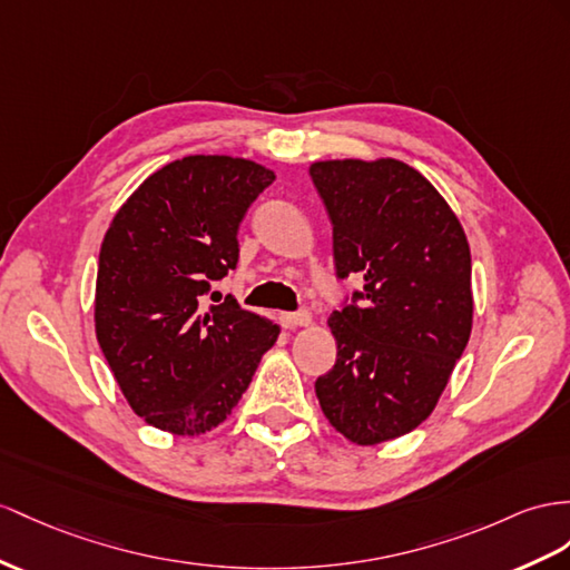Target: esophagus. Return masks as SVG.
<instances>
[{
    "label": "esophagus",
    "mask_w": 570,
    "mask_h": 570,
    "mask_svg": "<svg viewBox=\"0 0 570 570\" xmlns=\"http://www.w3.org/2000/svg\"><path fill=\"white\" fill-rule=\"evenodd\" d=\"M313 315L308 311H298V313H282V323L284 327L294 330V327H308Z\"/></svg>",
    "instance_id": "1"
}]
</instances>
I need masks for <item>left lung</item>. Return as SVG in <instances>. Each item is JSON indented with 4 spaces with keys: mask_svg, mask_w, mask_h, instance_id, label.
I'll list each match as a JSON object with an SVG mask.
<instances>
[{
    "mask_svg": "<svg viewBox=\"0 0 570 570\" xmlns=\"http://www.w3.org/2000/svg\"><path fill=\"white\" fill-rule=\"evenodd\" d=\"M340 279L363 288L330 315L337 363L315 381L356 445L414 431L435 410L472 332L470 243L441 193L397 158L317 160Z\"/></svg>",
    "mask_w": 570,
    "mask_h": 570,
    "instance_id": "obj_1",
    "label": "left lung"
}]
</instances>
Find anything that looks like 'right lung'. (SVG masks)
<instances>
[{"label":"right lung","mask_w":570,"mask_h":570,"mask_svg":"<svg viewBox=\"0 0 570 570\" xmlns=\"http://www.w3.org/2000/svg\"><path fill=\"white\" fill-rule=\"evenodd\" d=\"M272 183L255 160L185 156L149 175L110 222L96 337L146 424L175 435L216 429L279 337V325L233 296L204 305L212 282L236 269L238 226Z\"/></svg>","instance_id":"1"}]
</instances>
